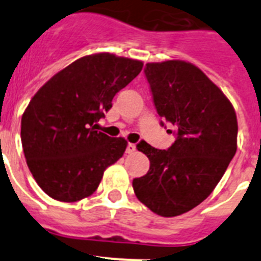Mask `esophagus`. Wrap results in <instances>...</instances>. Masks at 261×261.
I'll return each mask as SVG.
<instances>
[{"instance_id": "34e87169", "label": "esophagus", "mask_w": 261, "mask_h": 261, "mask_svg": "<svg viewBox=\"0 0 261 261\" xmlns=\"http://www.w3.org/2000/svg\"><path fill=\"white\" fill-rule=\"evenodd\" d=\"M135 150H136V145L135 144L126 145V153H133Z\"/></svg>"}]
</instances>
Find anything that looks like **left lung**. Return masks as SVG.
Segmentation results:
<instances>
[{"instance_id": "1", "label": "left lung", "mask_w": 261, "mask_h": 261, "mask_svg": "<svg viewBox=\"0 0 261 261\" xmlns=\"http://www.w3.org/2000/svg\"><path fill=\"white\" fill-rule=\"evenodd\" d=\"M144 73L156 114L175 126L176 140L166 150L137 144L150 168L133 179V190L154 213L180 216L213 192L234 158L237 115L222 91L190 62H150Z\"/></svg>"}]
</instances>
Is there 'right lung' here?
<instances>
[{"mask_svg":"<svg viewBox=\"0 0 261 261\" xmlns=\"http://www.w3.org/2000/svg\"><path fill=\"white\" fill-rule=\"evenodd\" d=\"M142 65L110 53L85 56L31 99L20 124L23 153L36 183L52 199L74 202L93 195L106 168L123 156L125 140L94 126Z\"/></svg>","mask_w":261,"mask_h":261,"instance_id":"right-lung-1","label":"right lung"}]
</instances>
